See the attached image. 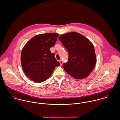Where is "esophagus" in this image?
<instances>
[{
  "instance_id": "esophagus-1",
  "label": "esophagus",
  "mask_w": 120,
  "mask_h": 120,
  "mask_svg": "<svg viewBox=\"0 0 120 120\" xmlns=\"http://www.w3.org/2000/svg\"><path fill=\"white\" fill-rule=\"evenodd\" d=\"M60 65L61 66V65H62V64H63V61L62 60H60Z\"/></svg>"
}]
</instances>
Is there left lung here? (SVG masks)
Wrapping results in <instances>:
<instances>
[{
    "label": "left lung",
    "mask_w": 120,
    "mask_h": 120,
    "mask_svg": "<svg viewBox=\"0 0 120 120\" xmlns=\"http://www.w3.org/2000/svg\"><path fill=\"white\" fill-rule=\"evenodd\" d=\"M59 39L68 52V59L63 68L73 78L83 79L94 68L96 57L94 46L86 37L77 32L59 36Z\"/></svg>",
    "instance_id": "1"
}]
</instances>
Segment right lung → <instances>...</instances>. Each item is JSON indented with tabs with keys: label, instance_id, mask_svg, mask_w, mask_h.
I'll return each instance as SVG.
<instances>
[{
	"label": "right lung",
	"instance_id": "add662e5",
	"mask_svg": "<svg viewBox=\"0 0 120 120\" xmlns=\"http://www.w3.org/2000/svg\"><path fill=\"white\" fill-rule=\"evenodd\" d=\"M59 34L46 33L32 38L23 48L21 56L22 68L31 80L36 83L48 79L60 63L50 48L54 46Z\"/></svg>",
	"mask_w": 120,
	"mask_h": 120
}]
</instances>
